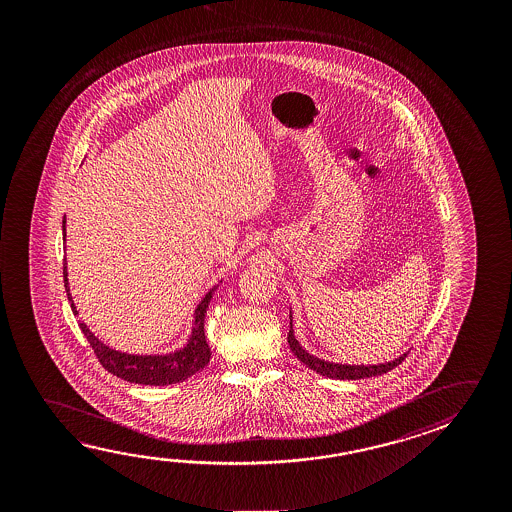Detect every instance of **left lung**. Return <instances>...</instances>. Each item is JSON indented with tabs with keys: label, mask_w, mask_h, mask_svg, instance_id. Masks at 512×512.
<instances>
[{
	"label": "left lung",
	"mask_w": 512,
	"mask_h": 512,
	"mask_svg": "<svg viewBox=\"0 0 512 512\" xmlns=\"http://www.w3.org/2000/svg\"><path fill=\"white\" fill-rule=\"evenodd\" d=\"M287 343L291 346L294 355L298 361H302L307 368L316 371L319 375L328 378H337V380H359V378L377 377V375H384L389 369L398 366L400 362L407 357V352L396 357L393 361L382 362V364H337V362L325 361L310 355L305 348H303L300 341L294 336L293 328V310H289V334H287Z\"/></svg>",
	"instance_id": "1"
}]
</instances>
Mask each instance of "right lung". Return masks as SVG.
<instances>
[{
  "label": "right lung",
  "mask_w": 512,
  "mask_h": 512,
  "mask_svg": "<svg viewBox=\"0 0 512 512\" xmlns=\"http://www.w3.org/2000/svg\"><path fill=\"white\" fill-rule=\"evenodd\" d=\"M62 237L66 243V218L62 221ZM223 282V280H221ZM219 282V284H221ZM214 285L209 293L205 294L202 302L196 305L194 309L193 327H191V336L187 339V343L178 348L176 352L157 353V355H134V353L119 352L110 348L107 344L100 341L94 336L93 332L85 323H78L80 330L84 332L89 344L93 346L94 353L101 362V366L107 369L112 375L123 378L126 382L132 384H143V386H171L184 382L189 377H193L194 373H198L200 369L205 368L210 361V348L205 339V314L209 307L210 298L214 291L218 289V285ZM64 285H66V293L71 303V309L75 314V302L73 296L69 293L68 282V262L64 259Z\"/></svg>",
  "instance_id": "1"
}]
</instances>
